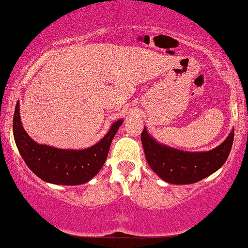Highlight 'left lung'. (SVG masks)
Wrapping results in <instances>:
<instances>
[{"mask_svg":"<svg viewBox=\"0 0 248 248\" xmlns=\"http://www.w3.org/2000/svg\"><path fill=\"white\" fill-rule=\"evenodd\" d=\"M234 131L221 145L207 152H187L158 143L146 128L140 135L147 164L162 180L171 184H192L220 169L228 159Z\"/></svg>","mask_w":248,"mask_h":248,"instance_id":"8db88e82","label":"left lung"}]
</instances>
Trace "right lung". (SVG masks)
Returning a JSON list of instances; mask_svg holds the SVG:
<instances>
[{"label": "right lung", "mask_w": 248, "mask_h": 248, "mask_svg": "<svg viewBox=\"0 0 248 248\" xmlns=\"http://www.w3.org/2000/svg\"><path fill=\"white\" fill-rule=\"evenodd\" d=\"M122 122V119L115 121L98 143L84 150H62L33 140L21 124L19 102L16 104L12 127L20 155L37 177L52 184L79 186L87 183L101 170Z\"/></svg>", "instance_id": "add662e5"}]
</instances>
